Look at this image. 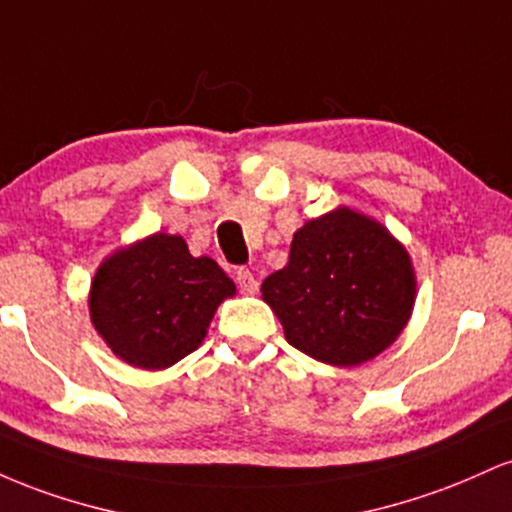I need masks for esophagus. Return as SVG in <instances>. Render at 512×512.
<instances>
[{"mask_svg":"<svg viewBox=\"0 0 512 512\" xmlns=\"http://www.w3.org/2000/svg\"><path fill=\"white\" fill-rule=\"evenodd\" d=\"M236 284H238V289L243 291V293H255L257 291V279H255V276H252L250 269H243V267L238 269V272H236Z\"/></svg>","mask_w":512,"mask_h":512,"instance_id":"1","label":"esophagus"}]
</instances>
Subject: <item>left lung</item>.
<instances>
[{
	"instance_id": "8db88e82",
	"label": "left lung",
	"mask_w": 512,
	"mask_h": 512,
	"mask_svg": "<svg viewBox=\"0 0 512 512\" xmlns=\"http://www.w3.org/2000/svg\"><path fill=\"white\" fill-rule=\"evenodd\" d=\"M260 291L286 342L327 366L354 368L383 354L407 327L416 272L383 223L337 207L293 233L289 262Z\"/></svg>"
}]
</instances>
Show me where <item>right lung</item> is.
I'll return each instance as SVG.
<instances>
[{
  "mask_svg": "<svg viewBox=\"0 0 512 512\" xmlns=\"http://www.w3.org/2000/svg\"><path fill=\"white\" fill-rule=\"evenodd\" d=\"M236 284L211 257H192L182 236L154 233L101 262L88 315L108 349L134 368L163 370L197 349Z\"/></svg>",
  "mask_w": 512,
  "mask_h": 512,
  "instance_id": "add662e5",
  "label": "right lung"
}]
</instances>
